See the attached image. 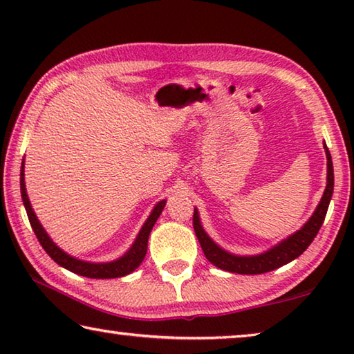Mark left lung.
<instances>
[{"mask_svg":"<svg viewBox=\"0 0 354 354\" xmlns=\"http://www.w3.org/2000/svg\"><path fill=\"white\" fill-rule=\"evenodd\" d=\"M326 153V189L323 192V196L319 203V206L315 207L314 214L310 215V218L301 226V230L293 232L284 241L274 245L270 250L263 251L259 254L253 256H241L230 253L215 243L211 237L207 236L205 227L201 225L198 209L195 207L194 211V230L196 239L203 248L206 259L214 263L215 267L221 268L225 272L239 273V274H259L272 272L274 268H279L286 266V263L297 259L299 254H303V251L306 250L310 243H313L314 237L319 232L320 226L323 225V220L326 217V211L331 201L333 190H334V169H333V160L331 154L326 143H323Z\"/></svg>","mask_w":354,"mask_h":354,"instance_id":"left-lung-1","label":"left lung"}]
</instances>
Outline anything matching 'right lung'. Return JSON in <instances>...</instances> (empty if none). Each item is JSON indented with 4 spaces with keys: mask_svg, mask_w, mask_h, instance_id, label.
Wrapping results in <instances>:
<instances>
[{
    "mask_svg": "<svg viewBox=\"0 0 354 354\" xmlns=\"http://www.w3.org/2000/svg\"><path fill=\"white\" fill-rule=\"evenodd\" d=\"M20 190H21V200H23V205H25V209H26L29 223H31L35 236H37L40 245L44 247L48 256H50L55 262H57L61 267L67 268V270L73 272L76 274H81V277L95 278V279H109V278L127 277V274L133 273L136 268L140 266L143 257H145V254H147L149 232H151L154 223L158 221L159 215L162 214L165 203H167V200H160L158 205L153 207L149 217L140 227L136 241L133 242L131 248L122 257H118V259L111 261V262H87V261L77 259V257H75V256H70L68 253H65L62 248H59L57 245L53 242V239L48 236L45 227L41 226V223L37 218V215H35L34 209L31 206V201H29V198H28L26 184H25V159H23L21 170H20Z\"/></svg>",
    "mask_w": 354,
    "mask_h": 354,
    "instance_id": "add662e5",
    "label": "right lung"
}]
</instances>
